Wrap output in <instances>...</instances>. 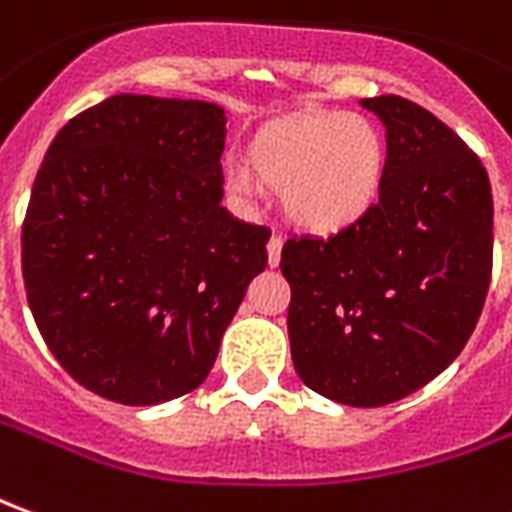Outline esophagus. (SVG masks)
I'll return each mask as SVG.
<instances>
[{
  "label": "esophagus",
  "instance_id": "obj_1",
  "mask_svg": "<svg viewBox=\"0 0 512 512\" xmlns=\"http://www.w3.org/2000/svg\"><path fill=\"white\" fill-rule=\"evenodd\" d=\"M268 266H280V255H282V238L280 235H271L268 241Z\"/></svg>",
  "mask_w": 512,
  "mask_h": 512
}]
</instances>
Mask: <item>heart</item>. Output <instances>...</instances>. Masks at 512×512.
<instances>
[{
    "label": "heart",
    "instance_id": "obj_1",
    "mask_svg": "<svg viewBox=\"0 0 512 512\" xmlns=\"http://www.w3.org/2000/svg\"><path fill=\"white\" fill-rule=\"evenodd\" d=\"M249 165L224 169V191L255 205L263 185L280 191L285 216L299 230L332 235L352 227L380 196L388 146L360 113L310 110L271 124L249 149Z\"/></svg>",
    "mask_w": 512,
    "mask_h": 512
}]
</instances>
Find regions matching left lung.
Instances as JSON below:
<instances>
[{"mask_svg": "<svg viewBox=\"0 0 512 512\" xmlns=\"http://www.w3.org/2000/svg\"><path fill=\"white\" fill-rule=\"evenodd\" d=\"M385 127L377 205L330 238H291L288 335L299 380L349 407L405 399L449 366L477 327L491 282L488 171L430 110L360 99Z\"/></svg>", "mask_w": 512, "mask_h": 512, "instance_id": "8db88e82", "label": "left lung"}]
</instances>
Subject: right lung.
Here are the masks:
<instances>
[{
  "label": "right lung",
  "mask_w": 512,
  "mask_h": 512,
  "mask_svg": "<svg viewBox=\"0 0 512 512\" xmlns=\"http://www.w3.org/2000/svg\"><path fill=\"white\" fill-rule=\"evenodd\" d=\"M224 141L213 102L119 94L46 149L21 271L46 346L88 391L160 405L216 363L271 238L221 205Z\"/></svg>",
  "instance_id": "right-lung-1"
}]
</instances>
